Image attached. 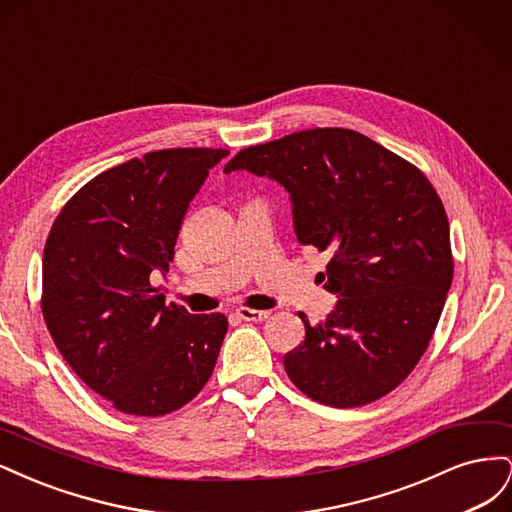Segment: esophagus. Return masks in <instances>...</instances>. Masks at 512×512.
Here are the masks:
<instances>
[{
    "mask_svg": "<svg viewBox=\"0 0 512 512\" xmlns=\"http://www.w3.org/2000/svg\"><path fill=\"white\" fill-rule=\"evenodd\" d=\"M237 316L241 320H247V322H262L267 320L271 316V312H260V309H250V307H239L237 309Z\"/></svg>",
    "mask_w": 512,
    "mask_h": 512,
    "instance_id": "esophagus-1",
    "label": "esophagus"
}]
</instances>
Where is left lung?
<instances>
[{
	"label": "left lung",
	"instance_id": "obj_1",
	"mask_svg": "<svg viewBox=\"0 0 512 512\" xmlns=\"http://www.w3.org/2000/svg\"><path fill=\"white\" fill-rule=\"evenodd\" d=\"M282 183L301 245L331 256L337 305L286 352L309 399L356 408L389 395L421 361L453 282L451 230L438 192L408 160L346 128H314L241 149L224 173ZM324 280V275H322Z\"/></svg>",
	"mask_w": 512,
	"mask_h": 512
}]
</instances>
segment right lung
I'll return each mask as SVG.
<instances>
[{"label":"right lung","instance_id":"right-lung-1","mask_svg":"<svg viewBox=\"0 0 512 512\" xmlns=\"http://www.w3.org/2000/svg\"><path fill=\"white\" fill-rule=\"evenodd\" d=\"M226 149L149 151L76 192L42 256V316L91 391L132 416H164L213 374L224 314L194 316L151 286L175 256L181 222Z\"/></svg>","mask_w":512,"mask_h":512}]
</instances>
